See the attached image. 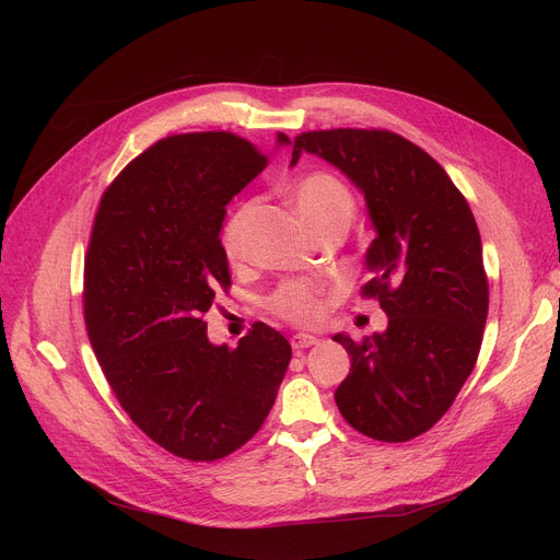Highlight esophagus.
Segmentation results:
<instances>
[{
	"instance_id": "1",
	"label": "esophagus",
	"mask_w": 560,
	"mask_h": 560,
	"mask_svg": "<svg viewBox=\"0 0 560 560\" xmlns=\"http://www.w3.org/2000/svg\"><path fill=\"white\" fill-rule=\"evenodd\" d=\"M319 340H317V336H311V334H295L290 338V345H292V349H306V347H313V345H317Z\"/></svg>"
}]
</instances>
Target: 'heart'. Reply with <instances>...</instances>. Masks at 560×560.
<instances>
[{"label": "heart", "mask_w": 560, "mask_h": 560, "mask_svg": "<svg viewBox=\"0 0 560 560\" xmlns=\"http://www.w3.org/2000/svg\"><path fill=\"white\" fill-rule=\"evenodd\" d=\"M292 199L300 215L313 226H322L327 222H349L354 213V197L349 188L329 172H308L302 174L292 186ZM252 218V203L238 206L222 233V247L229 260H241L245 254L247 241V224ZM322 295H325V285L317 281H288L272 292L268 306L275 315L308 325L315 322L322 313Z\"/></svg>", "instance_id": "obj_1"}]
</instances>
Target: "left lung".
<instances>
[{
    "label": "left lung",
    "mask_w": 560,
    "mask_h": 560,
    "mask_svg": "<svg viewBox=\"0 0 560 560\" xmlns=\"http://www.w3.org/2000/svg\"><path fill=\"white\" fill-rule=\"evenodd\" d=\"M302 152L336 165L365 195L376 238L361 292L388 315L384 334L334 336L351 357L338 410L363 435L406 443L447 413L479 357L488 279L475 215L443 165L399 133L306 131L292 165Z\"/></svg>",
    "instance_id": "8db88e82"
}]
</instances>
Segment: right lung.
I'll return each instance as SVG.
<instances>
[{
	"label": "right lung",
	"instance_id": "right-lung-1",
	"mask_svg": "<svg viewBox=\"0 0 560 560\" xmlns=\"http://www.w3.org/2000/svg\"><path fill=\"white\" fill-rule=\"evenodd\" d=\"M288 144V136H277ZM270 163L229 131L167 136L102 195L83 262V319L127 416L188 460L229 456L260 429L292 349L265 322L213 345L203 313L231 275L226 203Z\"/></svg>",
	"mask_w": 560,
	"mask_h": 560
}]
</instances>
